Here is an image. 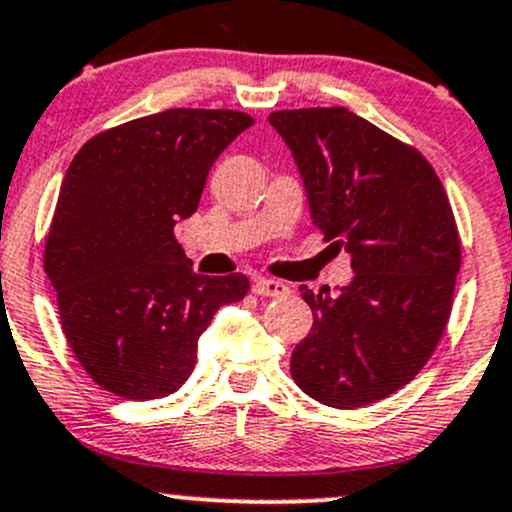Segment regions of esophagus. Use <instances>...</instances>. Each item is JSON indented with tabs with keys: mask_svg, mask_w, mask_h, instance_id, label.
I'll use <instances>...</instances> for the list:
<instances>
[{
	"mask_svg": "<svg viewBox=\"0 0 512 512\" xmlns=\"http://www.w3.org/2000/svg\"><path fill=\"white\" fill-rule=\"evenodd\" d=\"M255 294L257 296H286L289 294V286L284 282H279V279H260V282H255Z\"/></svg>",
	"mask_w": 512,
	"mask_h": 512,
	"instance_id": "obj_1",
	"label": "esophagus"
}]
</instances>
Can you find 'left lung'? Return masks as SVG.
<instances>
[{"instance_id":"1","label":"left lung","mask_w":512,"mask_h":512,"mask_svg":"<svg viewBox=\"0 0 512 512\" xmlns=\"http://www.w3.org/2000/svg\"><path fill=\"white\" fill-rule=\"evenodd\" d=\"M325 243L350 255V284H301L313 328L291 352V376L330 408L391 396L425 367L457 284L459 235L430 162L352 111H274Z\"/></svg>"}]
</instances>
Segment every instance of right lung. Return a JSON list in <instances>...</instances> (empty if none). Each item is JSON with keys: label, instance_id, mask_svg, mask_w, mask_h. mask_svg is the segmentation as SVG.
<instances>
[{"label": "right lung", "instance_id": "1", "mask_svg": "<svg viewBox=\"0 0 512 512\" xmlns=\"http://www.w3.org/2000/svg\"><path fill=\"white\" fill-rule=\"evenodd\" d=\"M252 123L228 109H167L99 133L67 167L46 274L65 338L101 389L131 401L177 391L213 313L250 289L240 272L196 274L174 226Z\"/></svg>", "mask_w": 512, "mask_h": 512}]
</instances>
